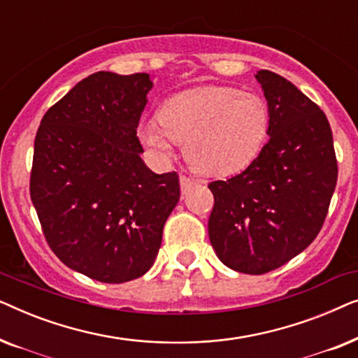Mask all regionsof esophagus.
<instances>
[{"label": "esophagus", "mask_w": 358, "mask_h": 358, "mask_svg": "<svg viewBox=\"0 0 358 358\" xmlns=\"http://www.w3.org/2000/svg\"><path fill=\"white\" fill-rule=\"evenodd\" d=\"M195 184V180L192 178H189V176H180V190H182V194L189 192V189L192 187Z\"/></svg>", "instance_id": "obj_1"}]
</instances>
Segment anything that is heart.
<instances>
[{
  "instance_id": "obj_1",
  "label": "heart",
  "mask_w": 358,
  "mask_h": 358,
  "mask_svg": "<svg viewBox=\"0 0 358 358\" xmlns=\"http://www.w3.org/2000/svg\"><path fill=\"white\" fill-rule=\"evenodd\" d=\"M271 130V109L256 92L200 86L174 94L158 120L140 129V140L161 156L185 143V158L199 173L231 176L261 153Z\"/></svg>"
}]
</instances>
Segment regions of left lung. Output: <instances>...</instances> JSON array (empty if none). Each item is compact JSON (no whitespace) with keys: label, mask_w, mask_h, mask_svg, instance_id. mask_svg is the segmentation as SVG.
<instances>
[{"label":"left lung","mask_w":358,"mask_h":358,"mask_svg":"<svg viewBox=\"0 0 358 358\" xmlns=\"http://www.w3.org/2000/svg\"><path fill=\"white\" fill-rule=\"evenodd\" d=\"M268 109V141L256 159L227 180L208 184L215 205L210 243L224 266L261 275L315 241L337 182L327 117L277 73L257 71Z\"/></svg>","instance_id":"8db88e82"}]
</instances>
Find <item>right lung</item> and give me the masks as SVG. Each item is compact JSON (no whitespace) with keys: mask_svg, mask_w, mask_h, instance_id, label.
Returning <instances> with one entry per match:
<instances>
[{"mask_svg":"<svg viewBox=\"0 0 358 358\" xmlns=\"http://www.w3.org/2000/svg\"><path fill=\"white\" fill-rule=\"evenodd\" d=\"M151 87L148 73L97 71L45 112L34 143L31 199L48 246L104 283L150 271L180 197L178 173L155 174L140 156Z\"/></svg>","mask_w":358,"mask_h":358,"instance_id":"1","label":"right lung"}]
</instances>
